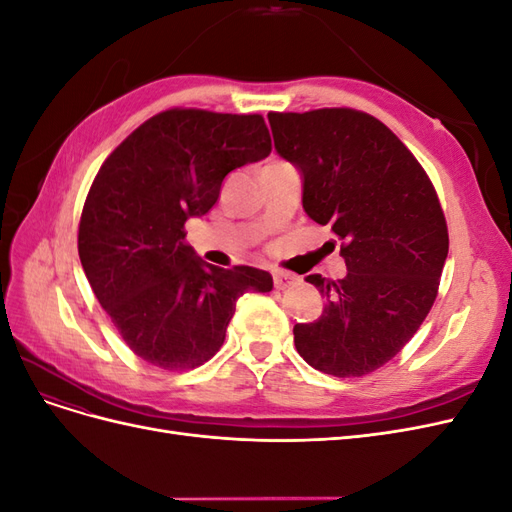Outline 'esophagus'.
Here are the masks:
<instances>
[{
  "mask_svg": "<svg viewBox=\"0 0 512 512\" xmlns=\"http://www.w3.org/2000/svg\"><path fill=\"white\" fill-rule=\"evenodd\" d=\"M297 282H299V280H297V277H294L292 273H284V271H275V273H273V284H275L277 290H286V288L294 286Z\"/></svg>",
  "mask_w": 512,
  "mask_h": 512,
  "instance_id": "34e87169",
  "label": "esophagus"
}]
</instances>
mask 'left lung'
<instances>
[{
  "label": "left lung",
  "instance_id": "left-lung-1",
  "mask_svg": "<svg viewBox=\"0 0 512 512\" xmlns=\"http://www.w3.org/2000/svg\"><path fill=\"white\" fill-rule=\"evenodd\" d=\"M275 151L301 173L303 209L342 241L346 277L307 275L327 303L294 346L337 378L376 371L436 301L448 230L436 190L382 121L352 108L269 113Z\"/></svg>",
  "mask_w": 512,
  "mask_h": 512
}]
</instances>
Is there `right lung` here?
Segmentation results:
<instances>
[{
    "label": "right lung",
    "instance_id": "add662e5",
    "mask_svg": "<svg viewBox=\"0 0 512 512\" xmlns=\"http://www.w3.org/2000/svg\"><path fill=\"white\" fill-rule=\"evenodd\" d=\"M271 153L260 115L170 108L106 158L87 194L81 265L123 342L162 369H192L224 344L245 292H269L254 267L220 269L185 243V222L218 203L230 170Z\"/></svg>",
    "mask_w": 512,
    "mask_h": 512
}]
</instances>
